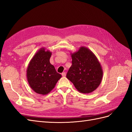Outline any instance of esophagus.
Segmentation results:
<instances>
[{
    "instance_id": "esophagus-1",
    "label": "esophagus",
    "mask_w": 132,
    "mask_h": 132,
    "mask_svg": "<svg viewBox=\"0 0 132 132\" xmlns=\"http://www.w3.org/2000/svg\"><path fill=\"white\" fill-rule=\"evenodd\" d=\"M66 72H62V76L63 77H65V76H66Z\"/></svg>"
}]
</instances>
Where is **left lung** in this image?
I'll use <instances>...</instances> for the list:
<instances>
[{"instance_id":"obj_1","label":"left lung","mask_w":132,"mask_h":132,"mask_svg":"<svg viewBox=\"0 0 132 132\" xmlns=\"http://www.w3.org/2000/svg\"><path fill=\"white\" fill-rule=\"evenodd\" d=\"M71 55L72 65L66 77L78 91L92 92L100 86L103 77V70L98 60L91 50L84 46Z\"/></svg>"}]
</instances>
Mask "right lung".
Returning a JSON list of instances; mask_svg holds the SVG:
<instances>
[{
  "label": "right lung",
  "mask_w": 132,
  "mask_h": 132,
  "mask_svg": "<svg viewBox=\"0 0 132 132\" xmlns=\"http://www.w3.org/2000/svg\"><path fill=\"white\" fill-rule=\"evenodd\" d=\"M52 52L45 47L40 48L30 61L26 70V77L34 91L45 95L55 87L61 77L50 62Z\"/></svg>",
  "instance_id": "obj_1"
}]
</instances>
